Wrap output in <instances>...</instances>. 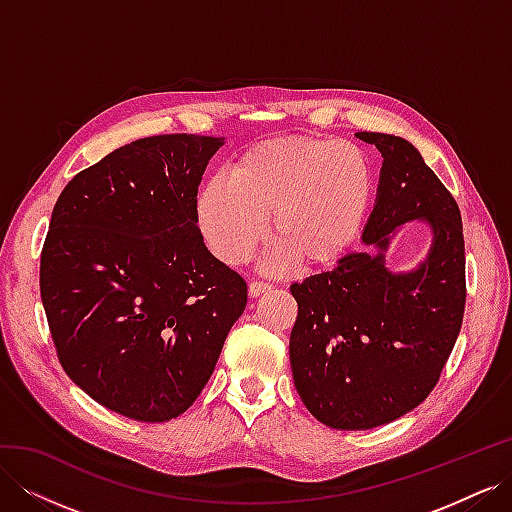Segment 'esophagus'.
<instances>
[{
	"label": "esophagus",
	"mask_w": 512,
	"mask_h": 512,
	"mask_svg": "<svg viewBox=\"0 0 512 512\" xmlns=\"http://www.w3.org/2000/svg\"><path fill=\"white\" fill-rule=\"evenodd\" d=\"M273 286L269 284V282H260V280H254L252 284H250V294L252 297H260V294H265V292H269Z\"/></svg>",
	"instance_id": "obj_1"
}]
</instances>
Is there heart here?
I'll use <instances>...</instances> for the list:
<instances>
[{"label":"heart","mask_w":512,"mask_h":512,"mask_svg":"<svg viewBox=\"0 0 512 512\" xmlns=\"http://www.w3.org/2000/svg\"><path fill=\"white\" fill-rule=\"evenodd\" d=\"M374 200V166L359 145L324 136L273 138L209 179L198 224L213 254L241 265L265 237L294 267L320 269L361 235Z\"/></svg>","instance_id":"obj_1"}]
</instances>
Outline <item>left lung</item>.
<instances>
[{
	"label": "left lung",
	"mask_w": 512,
	"mask_h": 512,
	"mask_svg": "<svg viewBox=\"0 0 512 512\" xmlns=\"http://www.w3.org/2000/svg\"><path fill=\"white\" fill-rule=\"evenodd\" d=\"M382 153L376 207L363 243L333 271L294 282L299 305L290 367L305 408L333 429H374L414 410L438 384L466 309V247L457 200L408 141L359 132ZM410 219L434 230L412 274L383 267L390 232Z\"/></svg>",
	"instance_id": "obj_1"
}]
</instances>
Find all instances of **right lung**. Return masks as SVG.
Returning a JSON list of instances; mask_svg holds the SVG:
<instances>
[{
  "instance_id": "right-lung-1",
  "label": "right lung",
  "mask_w": 512,
  "mask_h": 512,
  "mask_svg": "<svg viewBox=\"0 0 512 512\" xmlns=\"http://www.w3.org/2000/svg\"><path fill=\"white\" fill-rule=\"evenodd\" d=\"M222 138H138L59 194L40 256L57 359L100 406L143 423L188 410L247 303L198 230L196 194Z\"/></svg>"
}]
</instances>
